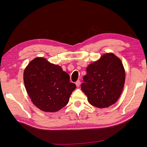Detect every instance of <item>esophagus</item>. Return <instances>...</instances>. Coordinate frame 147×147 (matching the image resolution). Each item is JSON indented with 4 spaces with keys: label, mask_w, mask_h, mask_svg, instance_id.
I'll use <instances>...</instances> for the list:
<instances>
[{
    "label": "esophagus",
    "mask_w": 147,
    "mask_h": 147,
    "mask_svg": "<svg viewBox=\"0 0 147 147\" xmlns=\"http://www.w3.org/2000/svg\"><path fill=\"white\" fill-rule=\"evenodd\" d=\"M80 83H81V82H80V80H77L76 82V83H75V84H76V86L77 87L80 86Z\"/></svg>",
    "instance_id": "1"
}]
</instances>
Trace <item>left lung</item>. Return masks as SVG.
I'll list each match as a JSON object with an SVG mask.
<instances>
[{
  "mask_svg": "<svg viewBox=\"0 0 147 147\" xmlns=\"http://www.w3.org/2000/svg\"><path fill=\"white\" fill-rule=\"evenodd\" d=\"M82 90L89 103L106 108L116 103L125 82V70L121 61L113 53H106L88 66Z\"/></svg>",
  "mask_w": 147,
  "mask_h": 147,
  "instance_id": "8db88e82",
  "label": "left lung"
}]
</instances>
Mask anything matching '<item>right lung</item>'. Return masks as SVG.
Listing matches in <instances>:
<instances>
[{"instance_id":"1","label":"right lung","mask_w":147,"mask_h":147,"mask_svg":"<svg viewBox=\"0 0 147 147\" xmlns=\"http://www.w3.org/2000/svg\"><path fill=\"white\" fill-rule=\"evenodd\" d=\"M24 83L32 103L45 112L63 108L76 88L61 67L43 57H36L29 63L24 71Z\"/></svg>"}]
</instances>
